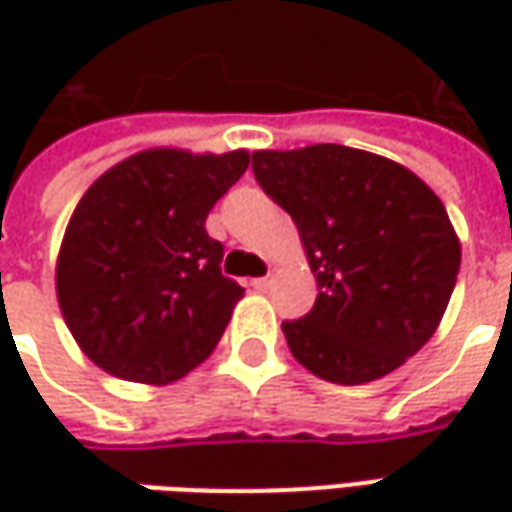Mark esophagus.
<instances>
[{
  "label": "esophagus",
  "mask_w": 512,
  "mask_h": 512,
  "mask_svg": "<svg viewBox=\"0 0 512 512\" xmlns=\"http://www.w3.org/2000/svg\"><path fill=\"white\" fill-rule=\"evenodd\" d=\"M250 287H253V290H267V287H270V276H259V279H250Z\"/></svg>",
  "instance_id": "34e87169"
}]
</instances>
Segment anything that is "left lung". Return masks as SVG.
Listing matches in <instances>:
<instances>
[{"label": "left lung", "mask_w": 512, "mask_h": 512, "mask_svg": "<svg viewBox=\"0 0 512 512\" xmlns=\"http://www.w3.org/2000/svg\"><path fill=\"white\" fill-rule=\"evenodd\" d=\"M316 276V305L285 322L293 359L333 384L376 382L442 325L462 242L442 199L410 168L344 145L253 150Z\"/></svg>", "instance_id": "left-lung-1"}]
</instances>
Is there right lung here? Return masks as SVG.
<instances>
[{
	"instance_id": "obj_1",
	"label": "right lung",
	"mask_w": 512,
	"mask_h": 512,
	"mask_svg": "<svg viewBox=\"0 0 512 512\" xmlns=\"http://www.w3.org/2000/svg\"><path fill=\"white\" fill-rule=\"evenodd\" d=\"M247 165L245 148H148L85 190L56 256V302L96 367L170 384L216 350L245 287L222 276L205 219Z\"/></svg>"
}]
</instances>
